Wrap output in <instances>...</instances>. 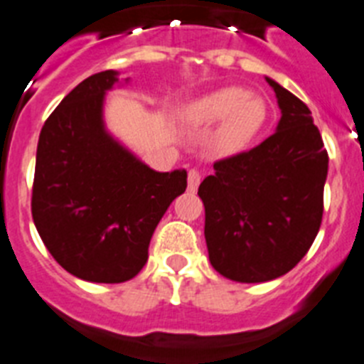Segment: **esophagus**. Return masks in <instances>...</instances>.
<instances>
[{
    "label": "esophagus",
    "instance_id": "1",
    "mask_svg": "<svg viewBox=\"0 0 364 364\" xmlns=\"http://www.w3.org/2000/svg\"><path fill=\"white\" fill-rule=\"evenodd\" d=\"M201 183V173L198 170H188V191L194 192Z\"/></svg>",
    "mask_w": 364,
    "mask_h": 364
}]
</instances>
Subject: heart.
I'll return each instance as SVG.
<instances>
[{
    "label": "heart",
    "mask_w": 364,
    "mask_h": 364,
    "mask_svg": "<svg viewBox=\"0 0 364 364\" xmlns=\"http://www.w3.org/2000/svg\"><path fill=\"white\" fill-rule=\"evenodd\" d=\"M267 107L264 100L249 95L243 87H221L205 95L191 107V121L196 124H216L218 150L232 156L243 151L264 128Z\"/></svg>",
    "instance_id": "1"
}]
</instances>
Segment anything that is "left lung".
I'll list each match as a JSON object with an SVG mask.
<instances>
[{
  "instance_id": "left-lung-1",
  "label": "left lung",
  "mask_w": 364,
  "mask_h": 364,
  "mask_svg": "<svg viewBox=\"0 0 364 364\" xmlns=\"http://www.w3.org/2000/svg\"><path fill=\"white\" fill-rule=\"evenodd\" d=\"M265 80L282 112L277 132L216 161L198 191L208 260L225 278L247 284L282 277L304 258L321 227L328 176V151L308 106Z\"/></svg>"
}]
</instances>
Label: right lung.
I'll return each mask as SVG.
<instances>
[{"instance_id":"1","label":"right lung","mask_w":364,"mask_h":364,"mask_svg":"<svg viewBox=\"0 0 364 364\" xmlns=\"http://www.w3.org/2000/svg\"><path fill=\"white\" fill-rule=\"evenodd\" d=\"M117 75H91L50 113L38 139L31 201L53 258L100 284L143 269L157 223L186 188V170L156 172L106 132L104 95Z\"/></svg>"}]
</instances>
